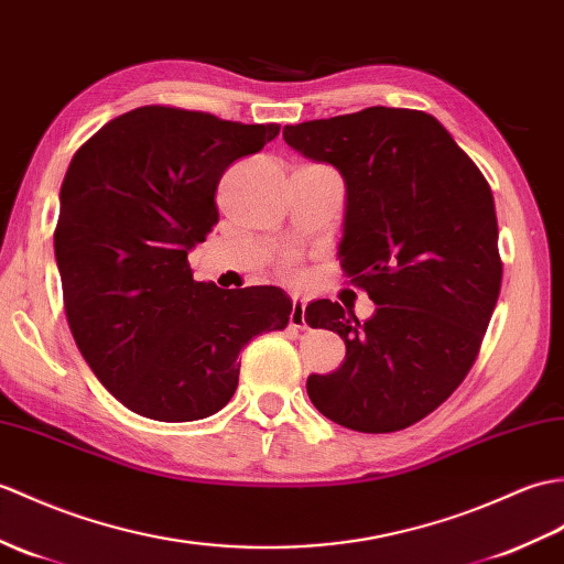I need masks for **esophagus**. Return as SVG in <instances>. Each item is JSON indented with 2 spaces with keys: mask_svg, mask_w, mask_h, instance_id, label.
I'll use <instances>...</instances> for the list:
<instances>
[{
  "mask_svg": "<svg viewBox=\"0 0 564 564\" xmlns=\"http://www.w3.org/2000/svg\"><path fill=\"white\" fill-rule=\"evenodd\" d=\"M288 324H291V329H305V303L303 300L293 297V310H291V319H288Z\"/></svg>",
  "mask_w": 564,
  "mask_h": 564,
  "instance_id": "esophagus-1",
  "label": "esophagus"
}]
</instances>
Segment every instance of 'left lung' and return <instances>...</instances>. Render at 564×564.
<instances>
[{
  "mask_svg": "<svg viewBox=\"0 0 564 564\" xmlns=\"http://www.w3.org/2000/svg\"><path fill=\"white\" fill-rule=\"evenodd\" d=\"M283 139L344 175L338 257L377 305L362 324L332 300L305 310L312 329L346 344L341 368L310 375V401L329 421L375 435L423 421L464 382L500 297L488 180L423 110L375 105L291 124Z\"/></svg>",
  "mask_w": 564,
  "mask_h": 564,
  "instance_id": "obj_1",
  "label": "left lung"
}]
</instances>
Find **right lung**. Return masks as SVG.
Masks as SVG:
<instances>
[{
    "label": "right lung",
    "mask_w": 564,
    "mask_h": 564,
    "mask_svg": "<svg viewBox=\"0 0 564 564\" xmlns=\"http://www.w3.org/2000/svg\"><path fill=\"white\" fill-rule=\"evenodd\" d=\"M279 132L143 105L74 153L55 228L64 312L88 368L129 411L161 423L214 415L238 389L240 350L288 326L281 288L220 291L187 261L218 223L223 173Z\"/></svg>",
    "instance_id": "1"
}]
</instances>
